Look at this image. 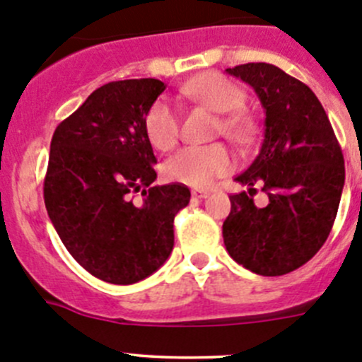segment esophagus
<instances>
[{"instance_id": "esophagus-1", "label": "esophagus", "mask_w": 362, "mask_h": 362, "mask_svg": "<svg viewBox=\"0 0 362 362\" xmlns=\"http://www.w3.org/2000/svg\"><path fill=\"white\" fill-rule=\"evenodd\" d=\"M208 196H210V192H206V191H192V198H196V199H204V198H208Z\"/></svg>"}]
</instances>
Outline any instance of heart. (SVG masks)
<instances>
[{
    "mask_svg": "<svg viewBox=\"0 0 362 362\" xmlns=\"http://www.w3.org/2000/svg\"><path fill=\"white\" fill-rule=\"evenodd\" d=\"M182 93L196 103H202L210 110L221 113L217 124L218 133L229 140L247 144L255 133V122L245 110L247 93L238 82L217 71H204L189 80ZM145 133L148 141L159 151H170L180 136V117L177 108L159 98L145 113ZM231 154L222 145H192L178 151L164 164L168 180L180 182L191 187H208L215 178L224 177L233 170Z\"/></svg>",
    "mask_w": 362,
    "mask_h": 362,
    "instance_id": "b5f03b06",
    "label": "heart"
}]
</instances>
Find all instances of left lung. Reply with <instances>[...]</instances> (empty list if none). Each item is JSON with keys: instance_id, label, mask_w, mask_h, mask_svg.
Segmentation results:
<instances>
[{"instance_id": "obj_1", "label": "left lung", "mask_w": 362, "mask_h": 362, "mask_svg": "<svg viewBox=\"0 0 362 362\" xmlns=\"http://www.w3.org/2000/svg\"><path fill=\"white\" fill-rule=\"evenodd\" d=\"M254 87L264 107V141L236 177L249 192L231 194L222 224L229 255L262 276H279L308 262L329 236L345 184V163L326 110L313 90L268 63L228 68ZM270 203L257 209L253 185Z\"/></svg>"}]
</instances>
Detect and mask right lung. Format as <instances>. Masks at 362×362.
Instances as JSON below:
<instances>
[{
  "label": "right lung",
  "mask_w": 362,
  "mask_h": 362,
  "mask_svg": "<svg viewBox=\"0 0 362 362\" xmlns=\"http://www.w3.org/2000/svg\"><path fill=\"white\" fill-rule=\"evenodd\" d=\"M164 89L158 78L105 83L50 141L49 217L73 259L103 282L129 286L160 268L173 250L175 215L191 199L184 184L152 185L158 159L144 120Z\"/></svg>",
  "instance_id": "right-lung-1"
}]
</instances>
